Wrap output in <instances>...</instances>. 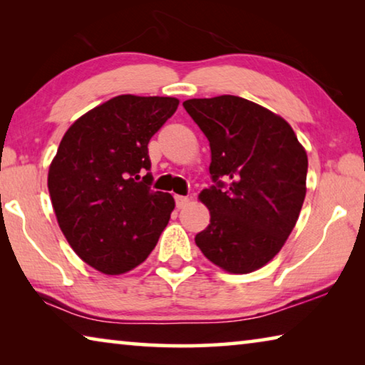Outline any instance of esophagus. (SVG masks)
Wrapping results in <instances>:
<instances>
[{
  "label": "esophagus",
  "instance_id": "1",
  "mask_svg": "<svg viewBox=\"0 0 365 365\" xmlns=\"http://www.w3.org/2000/svg\"><path fill=\"white\" fill-rule=\"evenodd\" d=\"M188 202H190V200H188L187 196H175V205H177V207H178V209L187 207V206H188Z\"/></svg>",
  "mask_w": 365,
  "mask_h": 365
}]
</instances>
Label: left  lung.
<instances>
[{"instance_id": "obj_1", "label": "left lung", "mask_w": 365, "mask_h": 365, "mask_svg": "<svg viewBox=\"0 0 365 365\" xmlns=\"http://www.w3.org/2000/svg\"><path fill=\"white\" fill-rule=\"evenodd\" d=\"M183 108L209 140L215 182L197 196L211 214L195 237L197 248L230 274L261 269L279 255L299 217L304 146L283 117L245 98H193Z\"/></svg>"}]
</instances>
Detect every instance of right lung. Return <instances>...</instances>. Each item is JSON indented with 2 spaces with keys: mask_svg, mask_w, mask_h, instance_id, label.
<instances>
[{
  "mask_svg": "<svg viewBox=\"0 0 365 365\" xmlns=\"http://www.w3.org/2000/svg\"><path fill=\"white\" fill-rule=\"evenodd\" d=\"M177 98L120 95L72 123L48 170L58 224L76 255L106 275L137 267L169 224L175 201L151 191L148 143Z\"/></svg>",
  "mask_w": 365,
  "mask_h": 365,
  "instance_id": "right-lung-1",
  "label": "right lung"
}]
</instances>
